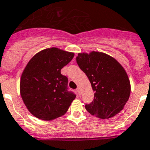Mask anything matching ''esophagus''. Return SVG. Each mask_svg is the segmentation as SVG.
<instances>
[{
	"instance_id": "esophagus-1",
	"label": "esophagus",
	"mask_w": 150,
	"mask_h": 150,
	"mask_svg": "<svg viewBox=\"0 0 150 150\" xmlns=\"http://www.w3.org/2000/svg\"><path fill=\"white\" fill-rule=\"evenodd\" d=\"M76 91H77V93H78V94L80 95V88H77Z\"/></svg>"
}]
</instances>
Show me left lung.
Here are the masks:
<instances>
[{
  "label": "left lung",
  "mask_w": 150,
  "mask_h": 150,
  "mask_svg": "<svg viewBox=\"0 0 150 150\" xmlns=\"http://www.w3.org/2000/svg\"><path fill=\"white\" fill-rule=\"evenodd\" d=\"M76 62L88 76L94 97L86 104L87 111L105 119L120 112L131 93V84L125 70L113 57L106 53H79Z\"/></svg>",
  "instance_id": "8db88e82"
}]
</instances>
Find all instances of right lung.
<instances>
[{"mask_svg":"<svg viewBox=\"0 0 150 150\" xmlns=\"http://www.w3.org/2000/svg\"><path fill=\"white\" fill-rule=\"evenodd\" d=\"M73 53L52 47L34 56L22 74L20 93L28 111L36 118L50 121L67 112L76 95L69 91L68 78L61 69Z\"/></svg>","mask_w":150,"mask_h":150,"instance_id":"obj_1","label":"right lung"}]
</instances>
